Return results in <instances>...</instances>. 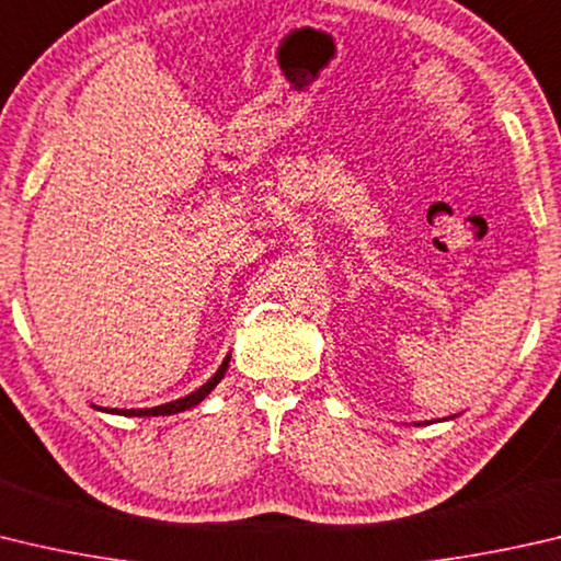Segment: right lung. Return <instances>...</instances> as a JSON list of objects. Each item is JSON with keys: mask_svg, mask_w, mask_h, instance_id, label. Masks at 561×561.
<instances>
[{"mask_svg": "<svg viewBox=\"0 0 561 561\" xmlns=\"http://www.w3.org/2000/svg\"><path fill=\"white\" fill-rule=\"evenodd\" d=\"M228 363H230V355L226 360L220 363V368L216 370V375H213V378L206 382V385H201L196 392H191V394H186V397H181V400H174V402H167V404H159V407H149V410H105V412H112V414H125V416H167V414H179V412H186V410H191V407H196L198 402H203L206 400V397L210 394V390L213 387H216L220 380H222V375H226V370H228Z\"/></svg>", "mask_w": 561, "mask_h": 561, "instance_id": "1", "label": "right lung"}]
</instances>
